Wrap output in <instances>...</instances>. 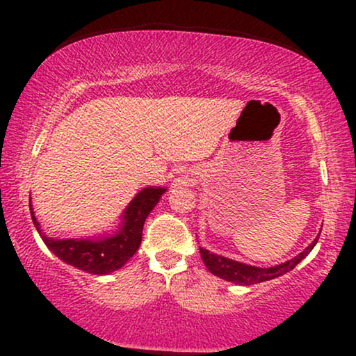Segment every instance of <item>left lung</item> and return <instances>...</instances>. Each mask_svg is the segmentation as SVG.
Wrapping results in <instances>:
<instances>
[{"label":"left lung","instance_id":"obj_1","mask_svg":"<svg viewBox=\"0 0 356 356\" xmlns=\"http://www.w3.org/2000/svg\"><path fill=\"white\" fill-rule=\"evenodd\" d=\"M316 243H318V238H316L303 252H300L298 256L293 257V259L286 261L284 264L275 267H264V269H262V267L241 264V262H236L218 254H212V252L202 250V248H199V251H201L204 264H206L207 269L211 270L213 275L222 277V279L233 282V284L238 285H254L266 280H272L275 279V277H280L286 274V272H290L296 264H300V262L309 254V251L316 246Z\"/></svg>","mask_w":356,"mask_h":356}]
</instances>
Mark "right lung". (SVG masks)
Returning a JSON list of instances; mask_svg holds the SVG:
<instances>
[{"label":"right lung","mask_w":356,"mask_h":356,"mask_svg":"<svg viewBox=\"0 0 356 356\" xmlns=\"http://www.w3.org/2000/svg\"><path fill=\"white\" fill-rule=\"evenodd\" d=\"M165 193V188H145L129 202L124 212V225L113 236L100 240H51L43 236V241L53 254L61 261L89 272V274L104 275L123 267L139 250L143 240L144 222L149 212L157 206L159 199ZM31 213L37 230L40 232L37 218Z\"/></svg>","instance_id":"1"}]
</instances>
